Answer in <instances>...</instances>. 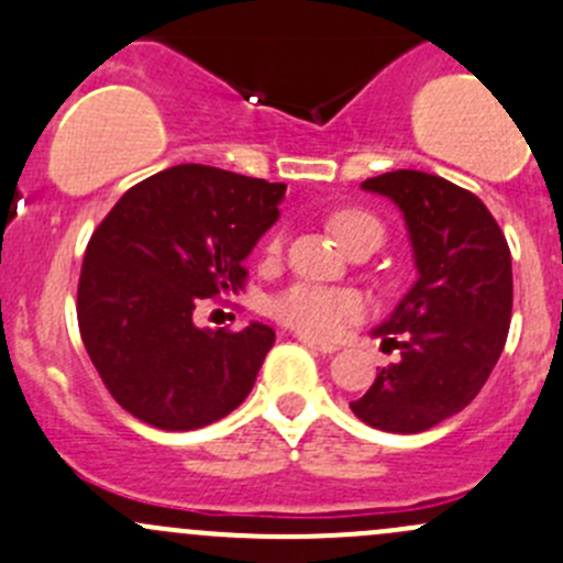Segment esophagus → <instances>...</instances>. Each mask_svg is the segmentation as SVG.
Here are the masks:
<instances>
[{"label": "esophagus", "mask_w": 563, "mask_h": 563, "mask_svg": "<svg viewBox=\"0 0 563 563\" xmlns=\"http://www.w3.org/2000/svg\"><path fill=\"white\" fill-rule=\"evenodd\" d=\"M299 343H305L308 349H313V352H321V354H332L338 352V346H332V343H321L316 341V338H308V335H297Z\"/></svg>", "instance_id": "obj_1"}]
</instances>
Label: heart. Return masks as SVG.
Listing matches in <instances>:
<instances>
[{"label": "heart", "instance_id": "b5f03b06", "mask_svg": "<svg viewBox=\"0 0 563 563\" xmlns=\"http://www.w3.org/2000/svg\"><path fill=\"white\" fill-rule=\"evenodd\" d=\"M332 233L343 247H352L365 233H382L379 220L368 211L343 209L335 211L330 220ZM283 233H275L266 244V258H280L283 253ZM365 313V305L360 294L346 291V288H327L310 286V283H297L272 299V316L286 327L297 330L299 335L308 338H341L352 324H357Z\"/></svg>", "mask_w": 563, "mask_h": 563}]
</instances>
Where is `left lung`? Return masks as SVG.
Segmentation results:
<instances>
[{
  "label": "left lung",
  "mask_w": 563,
  "mask_h": 563,
  "mask_svg": "<svg viewBox=\"0 0 563 563\" xmlns=\"http://www.w3.org/2000/svg\"><path fill=\"white\" fill-rule=\"evenodd\" d=\"M401 209L418 280L374 335L401 349L352 412L382 432L418 434L462 412L493 374L511 321V253L487 206L420 170L363 181Z\"/></svg>",
  "instance_id": "1"
}]
</instances>
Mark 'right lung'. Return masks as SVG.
Wrapping results in <instances>:
<instances>
[{
  "instance_id": "1",
  "label": "right lung",
  "mask_w": 563,
  "mask_h": 563,
  "mask_svg": "<svg viewBox=\"0 0 563 563\" xmlns=\"http://www.w3.org/2000/svg\"><path fill=\"white\" fill-rule=\"evenodd\" d=\"M286 184L178 165L134 184L92 231L76 294L81 341L114 401L165 432L225 418L253 390L275 330H200V299L239 294L244 258Z\"/></svg>"
}]
</instances>
